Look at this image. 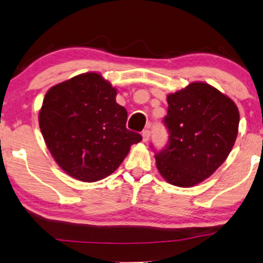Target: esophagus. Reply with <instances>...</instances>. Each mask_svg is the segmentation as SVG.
Listing matches in <instances>:
<instances>
[{
    "instance_id": "obj_1",
    "label": "esophagus",
    "mask_w": 263,
    "mask_h": 263,
    "mask_svg": "<svg viewBox=\"0 0 263 263\" xmlns=\"http://www.w3.org/2000/svg\"><path fill=\"white\" fill-rule=\"evenodd\" d=\"M149 136H151V132L148 130V129H145V130L142 132V140H143V142L148 141Z\"/></svg>"
}]
</instances>
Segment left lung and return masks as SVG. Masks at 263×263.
<instances>
[{
	"label": "left lung",
	"mask_w": 263,
	"mask_h": 263,
	"mask_svg": "<svg viewBox=\"0 0 263 263\" xmlns=\"http://www.w3.org/2000/svg\"><path fill=\"white\" fill-rule=\"evenodd\" d=\"M164 124L168 142L156 153L160 175L188 188L210 177L226 160L238 134L236 104L213 86L192 82L167 96Z\"/></svg>",
	"instance_id": "8db88e82"
}]
</instances>
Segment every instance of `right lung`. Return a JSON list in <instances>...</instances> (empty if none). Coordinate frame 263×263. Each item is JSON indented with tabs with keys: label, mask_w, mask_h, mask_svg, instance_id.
I'll list each match as a JSON object with an SVG mask.
<instances>
[{
	"label": "right lung",
	"mask_w": 263,
	"mask_h": 263,
	"mask_svg": "<svg viewBox=\"0 0 263 263\" xmlns=\"http://www.w3.org/2000/svg\"><path fill=\"white\" fill-rule=\"evenodd\" d=\"M116 95L102 75L85 73L55 85L44 97L43 138L59 166L79 181L107 177L142 140L125 127L128 114Z\"/></svg>",
	"instance_id": "add662e5"
}]
</instances>
